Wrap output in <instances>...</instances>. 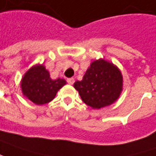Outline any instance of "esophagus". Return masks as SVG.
<instances>
[{
  "label": "esophagus",
  "mask_w": 156,
  "mask_h": 156,
  "mask_svg": "<svg viewBox=\"0 0 156 156\" xmlns=\"http://www.w3.org/2000/svg\"><path fill=\"white\" fill-rule=\"evenodd\" d=\"M67 82H68V84H69V85H73V83H74V78H67Z\"/></svg>",
  "instance_id": "1"
}]
</instances>
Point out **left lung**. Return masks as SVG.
<instances>
[{"label": "left lung", "instance_id": "1", "mask_svg": "<svg viewBox=\"0 0 156 156\" xmlns=\"http://www.w3.org/2000/svg\"><path fill=\"white\" fill-rule=\"evenodd\" d=\"M123 75L113 62L104 59L91 62L81 81L74 83L82 101L94 109L113 104L123 91Z\"/></svg>", "mask_w": 156, "mask_h": 156}]
</instances>
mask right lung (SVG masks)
I'll return each mask as SVG.
<instances>
[{
  "instance_id": "right-lung-1",
  "label": "right lung",
  "mask_w": 156,
  "mask_h": 156,
  "mask_svg": "<svg viewBox=\"0 0 156 156\" xmlns=\"http://www.w3.org/2000/svg\"><path fill=\"white\" fill-rule=\"evenodd\" d=\"M66 81L63 78L52 79L43 64H35L28 69L21 79L23 95L36 105L50 102Z\"/></svg>"
}]
</instances>
